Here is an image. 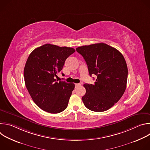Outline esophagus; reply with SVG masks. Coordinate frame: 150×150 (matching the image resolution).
<instances>
[{"instance_id": "1", "label": "esophagus", "mask_w": 150, "mask_h": 150, "mask_svg": "<svg viewBox=\"0 0 150 150\" xmlns=\"http://www.w3.org/2000/svg\"><path fill=\"white\" fill-rule=\"evenodd\" d=\"M75 88H76V87H78L80 86L81 84H80V83H75Z\"/></svg>"}]
</instances>
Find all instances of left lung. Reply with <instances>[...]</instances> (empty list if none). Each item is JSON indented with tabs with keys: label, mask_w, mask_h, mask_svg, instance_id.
Masks as SVG:
<instances>
[{
	"label": "left lung",
	"mask_w": 150,
	"mask_h": 150,
	"mask_svg": "<svg viewBox=\"0 0 150 150\" xmlns=\"http://www.w3.org/2000/svg\"><path fill=\"white\" fill-rule=\"evenodd\" d=\"M88 66L94 84L85 83L86 93L82 97L87 109L101 112L110 109L123 96L126 87L127 67L122 54L103 42L76 49Z\"/></svg>",
	"instance_id": "left-lung-1"
}]
</instances>
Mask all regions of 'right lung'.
<instances>
[{
    "mask_svg": "<svg viewBox=\"0 0 150 150\" xmlns=\"http://www.w3.org/2000/svg\"><path fill=\"white\" fill-rule=\"evenodd\" d=\"M75 52L72 47L46 44L34 49L28 56L24 71L25 83L41 109L58 113L67 109L75 84L56 78L66 59Z\"/></svg>",
    "mask_w": 150,
    "mask_h": 150,
    "instance_id": "add662e5",
    "label": "right lung"
}]
</instances>
